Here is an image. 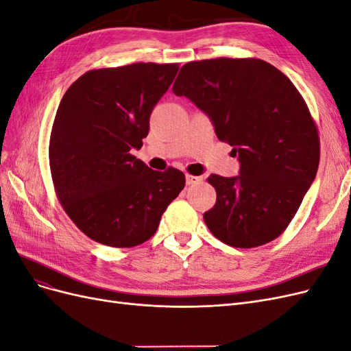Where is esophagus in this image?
<instances>
[{
    "label": "esophagus",
    "instance_id": "obj_1",
    "mask_svg": "<svg viewBox=\"0 0 351 351\" xmlns=\"http://www.w3.org/2000/svg\"><path fill=\"white\" fill-rule=\"evenodd\" d=\"M199 182H202V177L193 176V174H186V183L187 184H196Z\"/></svg>",
    "mask_w": 351,
    "mask_h": 351
}]
</instances>
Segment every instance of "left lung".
Masks as SVG:
<instances>
[{
	"label": "left lung",
	"instance_id": "8db88e82",
	"mask_svg": "<svg viewBox=\"0 0 351 351\" xmlns=\"http://www.w3.org/2000/svg\"><path fill=\"white\" fill-rule=\"evenodd\" d=\"M173 92L205 111L239 155L240 176L208 177L217 192L204 214L209 231L240 249L281 236L319 165V134L300 92L267 61L224 57L187 62Z\"/></svg>",
	"mask_w": 351,
	"mask_h": 351
}]
</instances>
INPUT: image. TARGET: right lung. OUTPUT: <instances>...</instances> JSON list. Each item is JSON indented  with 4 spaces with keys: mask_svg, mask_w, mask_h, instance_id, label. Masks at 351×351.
<instances>
[{
    "mask_svg": "<svg viewBox=\"0 0 351 351\" xmlns=\"http://www.w3.org/2000/svg\"><path fill=\"white\" fill-rule=\"evenodd\" d=\"M177 71V62L89 70L60 102L49 137L56 195L83 234L105 246L149 240L186 184L180 169L154 171L130 154Z\"/></svg>",
    "mask_w": 351,
    "mask_h": 351,
    "instance_id": "right-lung-1",
    "label": "right lung"
}]
</instances>
